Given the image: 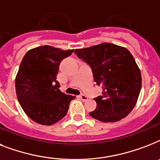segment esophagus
<instances>
[{
  "label": "esophagus",
  "instance_id": "34e87169",
  "mask_svg": "<svg viewBox=\"0 0 160 160\" xmlns=\"http://www.w3.org/2000/svg\"><path fill=\"white\" fill-rule=\"evenodd\" d=\"M79 97H80V99H81V100H82L83 101H86V100H88V97H87V96H86V95H80V96H79Z\"/></svg>",
  "mask_w": 160,
  "mask_h": 160
}]
</instances>
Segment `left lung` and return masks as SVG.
Instances as JSON below:
<instances>
[{
  "instance_id": "obj_1",
  "label": "left lung",
  "mask_w": 160,
  "mask_h": 160,
  "mask_svg": "<svg viewBox=\"0 0 160 160\" xmlns=\"http://www.w3.org/2000/svg\"><path fill=\"white\" fill-rule=\"evenodd\" d=\"M75 54L90 67L102 95L95 98L97 106L90 116L102 122H116L126 117L135 106L141 90V74L126 48L102 43L77 49Z\"/></svg>"
}]
</instances>
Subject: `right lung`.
Segmentation results:
<instances>
[{"instance_id":"obj_1","label":"right lung","mask_w":160,"mask_h":160,"mask_svg":"<svg viewBox=\"0 0 160 160\" xmlns=\"http://www.w3.org/2000/svg\"><path fill=\"white\" fill-rule=\"evenodd\" d=\"M73 51L43 46L27 51L21 60L16 78V96L24 112L33 121L51 125L67 114L75 96L59 90L56 76L61 60Z\"/></svg>"}]
</instances>
